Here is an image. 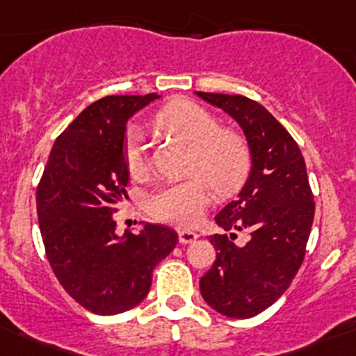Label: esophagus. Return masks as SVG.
Here are the masks:
<instances>
[{
  "mask_svg": "<svg viewBox=\"0 0 356 356\" xmlns=\"http://www.w3.org/2000/svg\"><path fill=\"white\" fill-rule=\"evenodd\" d=\"M197 238H199V234H197L195 232H190V229H181V232H178V240L181 245L193 243Z\"/></svg>",
  "mask_w": 356,
  "mask_h": 356,
  "instance_id": "esophagus-1",
  "label": "esophagus"
}]
</instances>
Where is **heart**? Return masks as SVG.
<instances>
[{
  "instance_id": "obj_1",
  "label": "heart",
  "mask_w": 356,
  "mask_h": 356,
  "mask_svg": "<svg viewBox=\"0 0 356 356\" xmlns=\"http://www.w3.org/2000/svg\"><path fill=\"white\" fill-rule=\"evenodd\" d=\"M154 123L190 145V177L157 186L147 197V209L159 221L190 228L202 219L212 188L221 197L240 190L250 173V147L240 131L219 127V120L209 109L192 101L168 104ZM123 163L131 178L147 177V145L138 127H130L124 134Z\"/></svg>"
}]
</instances>
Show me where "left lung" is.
<instances>
[{
    "mask_svg": "<svg viewBox=\"0 0 356 356\" xmlns=\"http://www.w3.org/2000/svg\"><path fill=\"white\" fill-rule=\"evenodd\" d=\"M228 113L243 130L252 154L247 183L216 216L226 232L214 234L216 260L200 280V293L216 312L250 318L273 305L298 273L314 222L315 202L305 159L295 138L262 104L243 96L195 92Z\"/></svg>",
    "mask_w": 356,
    "mask_h": 356,
    "instance_id": "left-lung-1",
    "label": "left lung"
}]
</instances>
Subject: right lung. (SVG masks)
Instances as JSON below:
<instances>
[{
  "mask_svg": "<svg viewBox=\"0 0 356 356\" xmlns=\"http://www.w3.org/2000/svg\"><path fill=\"white\" fill-rule=\"evenodd\" d=\"M106 96L87 106L56 138L38 185V216L47 260L65 291L97 315L137 307L152 270L177 247L170 226L116 234V204L127 197V122L157 99Z\"/></svg>",
  "mask_w": 356,
  "mask_h": 356,
  "instance_id": "right-lung-1",
  "label": "right lung"
}]
</instances>
